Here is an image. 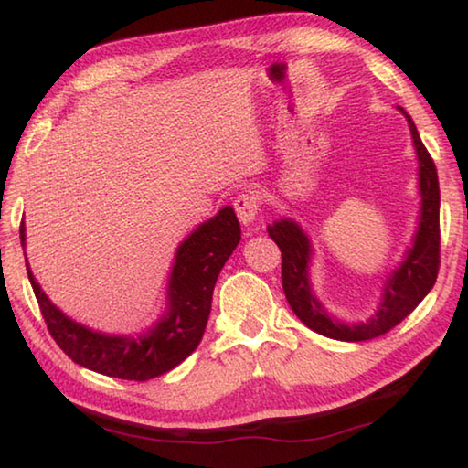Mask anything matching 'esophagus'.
Instances as JSON below:
<instances>
[{
  "label": "esophagus",
  "mask_w": 468,
  "mask_h": 468,
  "mask_svg": "<svg viewBox=\"0 0 468 468\" xmlns=\"http://www.w3.org/2000/svg\"><path fill=\"white\" fill-rule=\"evenodd\" d=\"M234 211L239 215L240 224L249 226L253 224L257 213H259V198L255 197V192H242L239 197L234 198Z\"/></svg>",
  "instance_id": "1"
}]
</instances>
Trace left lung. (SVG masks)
I'll list each match as a JSON object with an SVG mask.
<instances>
[{"label":"left lung","mask_w":468,"mask_h":468,"mask_svg":"<svg viewBox=\"0 0 468 468\" xmlns=\"http://www.w3.org/2000/svg\"><path fill=\"white\" fill-rule=\"evenodd\" d=\"M404 112V109H399ZM406 114V112H404ZM410 132H412L416 156H419V186H420V221L414 236L412 249L406 253L398 270L385 282L383 301L368 322L343 324L335 320L309 286V255L312 244L292 219H280L268 226L270 239L278 244L282 253V289L286 301L314 333H320L336 341H368L389 333L401 320L414 312V307L433 289L437 271H440V179L435 163L422 144L414 121L406 114Z\"/></svg>","instance_id":"obj_1"}]
</instances>
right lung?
I'll return each instance as SVG.
<instances>
[{"instance_id":"add662e5","label":"right lung","mask_w":468,"mask_h":468,"mask_svg":"<svg viewBox=\"0 0 468 468\" xmlns=\"http://www.w3.org/2000/svg\"><path fill=\"white\" fill-rule=\"evenodd\" d=\"M20 242L25 244V226H20ZM239 242L240 224L232 207L194 229L177 249L167 314L140 336L102 335L77 324L52 305L28 263L27 274L49 335L75 364L106 377L148 380L176 368L198 347L211 314L213 286Z\"/></svg>"}]
</instances>
